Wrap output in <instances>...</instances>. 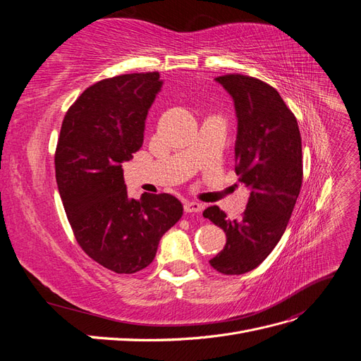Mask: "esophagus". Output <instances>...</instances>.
Wrapping results in <instances>:
<instances>
[{
    "label": "esophagus",
    "mask_w": 361,
    "mask_h": 361,
    "mask_svg": "<svg viewBox=\"0 0 361 361\" xmlns=\"http://www.w3.org/2000/svg\"><path fill=\"white\" fill-rule=\"evenodd\" d=\"M203 209V204L197 203V202H187L183 204V211L187 214H197Z\"/></svg>",
    "instance_id": "obj_1"
}]
</instances>
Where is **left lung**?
<instances>
[{"label": "left lung", "instance_id": "8db88e82", "mask_svg": "<svg viewBox=\"0 0 361 361\" xmlns=\"http://www.w3.org/2000/svg\"><path fill=\"white\" fill-rule=\"evenodd\" d=\"M215 80L235 101V171L250 197L238 220H228L218 206L207 207L203 216L227 238L211 267L239 276L260 265L286 231L302 183L301 135L297 118L274 87L241 73Z\"/></svg>", "mask_w": 361, "mask_h": 361}]
</instances>
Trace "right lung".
Listing matches in <instances>:
<instances>
[{"label": "right lung", "instance_id": "obj_1", "mask_svg": "<svg viewBox=\"0 0 361 361\" xmlns=\"http://www.w3.org/2000/svg\"><path fill=\"white\" fill-rule=\"evenodd\" d=\"M158 72L125 73L87 87L63 118L56 179L76 243L117 274L154 260L161 236L182 216L170 194L129 199L122 164L143 145L145 120L161 89Z\"/></svg>", "mask_w": 361, "mask_h": 361}]
</instances>
